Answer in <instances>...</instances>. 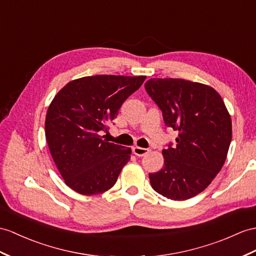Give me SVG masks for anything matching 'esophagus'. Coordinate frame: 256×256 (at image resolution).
Listing matches in <instances>:
<instances>
[{"instance_id":"1","label":"esophagus","mask_w":256,"mask_h":256,"mask_svg":"<svg viewBox=\"0 0 256 256\" xmlns=\"http://www.w3.org/2000/svg\"><path fill=\"white\" fill-rule=\"evenodd\" d=\"M134 153L136 155V156H144L146 154H148L151 150L150 148H140V146H134L132 148Z\"/></svg>"}]
</instances>
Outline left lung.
Listing matches in <instances>:
<instances>
[{
	"label": "left lung",
	"mask_w": 256,
	"mask_h": 256,
	"mask_svg": "<svg viewBox=\"0 0 256 256\" xmlns=\"http://www.w3.org/2000/svg\"><path fill=\"white\" fill-rule=\"evenodd\" d=\"M144 86L166 126L178 132L176 146L163 150L164 166L150 174V182L167 198L188 200L220 172L232 142V118L220 93L208 84L152 78Z\"/></svg>",
	"instance_id": "obj_1"
}]
</instances>
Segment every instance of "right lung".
Instances as JSON below:
<instances>
[{
    "label": "right lung",
    "mask_w": 256,
    "mask_h": 256,
    "mask_svg": "<svg viewBox=\"0 0 256 256\" xmlns=\"http://www.w3.org/2000/svg\"><path fill=\"white\" fill-rule=\"evenodd\" d=\"M146 76L96 74L74 79L54 96L46 117L50 152L65 184L84 196L113 186L132 148L104 140L103 132Z\"/></svg>",
    "instance_id": "1"
}]
</instances>
